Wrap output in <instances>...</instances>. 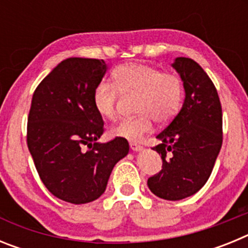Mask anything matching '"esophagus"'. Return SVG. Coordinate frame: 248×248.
Masks as SVG:
<instances>
[{
    "instance_id": "1",
    "label": "esophagus",
    "mask_w": 248,
    "mask_h": 248,
    "mask_svg": "<svg viewBox=\"0 0 248 248\" xmlns=\"http://www.w3.org/2000/svg\"><path fill=\"white\" fill-rule=\"evenodd\" d=\"M130 149L133 151H141L143 150V146L137 143H130Z\"/></svg>"
}]
</instances>
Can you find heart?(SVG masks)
<instances>
[{
    "label": "heart",
    "instance_id": "heart-1",
    "mask_svg": "<svg viewBox=\"0 0 248 248\" xmlns=\"http://www.w3.org/2000/svg\"><path fill=\"white\" fill-rule=\"evenodd\" d=\"M113 84L100 82L94 88L93 104L104 119L117 117L118 91L138 93V113L135 118L119 122L113 128V134L129 141H140L150 133L154 119L160 124L168 123L177 114L183 103V83L172 73L160 72L157 68L143 63L130 62L118 65L111 73Z\"/></svg>",
    "mask_w": 248,
    "mask_h": 248
}]
</instances>
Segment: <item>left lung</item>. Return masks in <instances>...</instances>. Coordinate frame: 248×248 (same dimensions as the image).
I'll return each instance as SVG.
<instances>
[{
	"instance_id": "1",
	"label": "left lung",
	"mask_w": 248,
	"mask_h": 248,
	"mask_svg": "<svg viewBox=\"0 0 248 248\" xmlns=\"http://www.w3.org/2000/svg\"><path fill=\"white\" fill-rule=\"evenodd\" d=\"M171 67L183 80L185 99L156 137L160 144L153 149L161 154L163 169L149 177L148 186L157 198L177 201L196 194L209 180L222 145V109L214 83L195 61L177 57Z\"/></svg>"
}]
</instances>
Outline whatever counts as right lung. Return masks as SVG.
Instances as JSON below:
<instances>
[{
  "label": "right lung",
  "mask_w": 248,
  "mask_h": 248,
  "mask_svg": "<svg viewBox=\"0 0 248 248\" xmlns=\"http://www.w3.org/2000/svg\"><path fill=\"white\" fill-rule=\"evenodd\" d=\"M107 69L103 59L67 58L32 97L28 150L49 192L76 205L100 198L115 164L129 153L122 138L98 141L104 122L94 108L93 92Z\"/></svg>",
  "instance_id": "add662e5"
}]
</instances>
